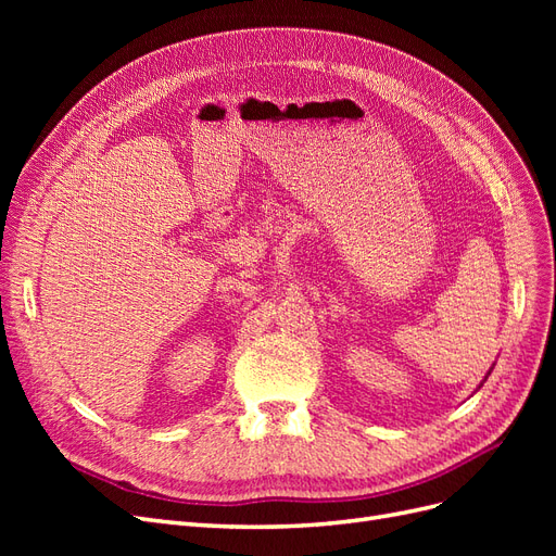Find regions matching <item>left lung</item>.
Listing matches in <instances>:
<instances>
[{
	"label": "left lung",
	"instance_id": "1",
	"mask_svg": "<svg viewBox=\"0 0 556 556\" xmlns=\"http://www.w3.org/2000/svg\"><path fill=\"white\" fill-rule=\"evenodd\" d=\"M492 368H494V366H492ZM492 368H490V371H486V376H484V380H486V378H490V374H492ZM484 380H482V382H484Z\"/></svg>",
	"mask_w": 556,
	"mask_h": 556
}]
</instances>
